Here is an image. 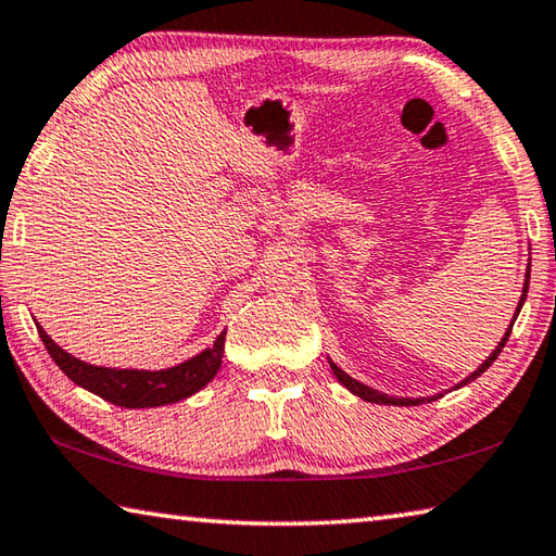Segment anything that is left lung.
Here are the masks:
<instances>
[{"instance_id": "left-lung-1", "label": "left lung", "mask_w": 556, "mask_h": 556, "mask_svg": "<svg viewBox=\"0 0 556 556\" xmlns=\"http://www.w3.org/2000/svg\"><path fill=\"white\" fill-rule=\"evenodd\" d=\"M527 289H530V265H527V271H525V287H522V296H520V301H517V312H515V316H513V324H515V318H517V314H520V308H522V304H525V299H527ZM513 324L507 326V331H505V336L501 338V343L495 345V351L485 357V361L478 365V368L468 375L466 380H460L456 388H464V384H468V382H473L476 378H481V375L491 368V365L495 363V357L501 355V351L505 348V343H507V338H510V331H513ZM328 363H331V370H333V375L338 378V382L343 384L345 390H351L355 397H361V400H365V402H375V404H397V407H412V404H421V402H431V400H439L441 394H434V397H390V394H384V392H378V390H372V388H368V384H363V382H357L355 378H351V375L348 372H343L341 368H338V365L331 361V357H328Z\"/></svg>"}]
</instances>
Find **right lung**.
I'll use <instances>...</instances> for the list:
<instances>
[{"mask_svg":"<svg viewBox=\"0 0 556 556\" xmlns=\"http://www.w3.org/2000/svg\"><path fill=\"white\" fill-rule=\"evenodd\" d=\"M39 328V336L46 345V351L53 357V363L68 375V378L80 384L98 397L108 400L117 407L127 409H144V407H162V404H174L186 397H191L203 390L223 365L225 351V331L215 338L211 348H205L199 355L188 357V361L174 365L166 370H117L102 368V365H90L80 357L65 353L59 343L51 341V336Z\"/></svg>","mask_w":556,"mask_h":556,"instance_id":"right-lung-1","label":"right lung"}]
</instances>
